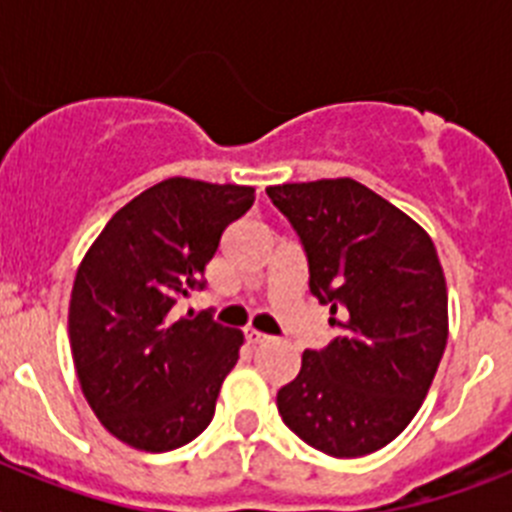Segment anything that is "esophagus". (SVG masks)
I'll list each match as a JSON object with an SVG mask.
<instances>
[{
    "mask_svg": "<svg viewBox=\"0 0 512 512\" xmlns=\"http://www.w3.org/2000/svg\"><path fill=\"white\" fill-rule=\"evenodd\" d=\"M246 341L251 343V346H261V343L269 341V336L266 333H259V330H246Z\"/></svg>",
    "mask_w": 512,
    "mask_h": 512,
    "instance_id": "esophagus-1",
    "label": "esophagus"
}]
</instances>
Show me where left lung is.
<instances>
[{
    "label": "left lung",
    "instance_id": "1",
    "mask_svg": "<svg viewBox=\"0 0 512 512\" xmlns=\"http://www.w3.org/2000/svg\"><path fill=\"white\" fill-rule=\"evenodd\" d=\"M295 228L310 292L330 305L336 338L307 348L277 392L289 431L354 459L405 431L449 338V295L433 241L415 220L354 179L266 189Z\"/></svg>",
    "mask_w": 512,
    "mask_h": 512
}]
</instances>
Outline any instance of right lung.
<instances>
[{"instance_id": "1", "label": "right lung", "mask_w": 512, "mask_h": 512, "mask_svg": "<svg viewBox=\"0 0 512 512\" xmlns=\"http://www.w3.org/2000/svg\"><path fill=\"white\" fill-rule=\"evenodd\" d=\"M253 187L166 179L104 225L76 271L69 338L81 392L133 449H179L215 415L241 330L176 302L205 289L220 235L253 205Z\"/></svg>"}]
</instances>
